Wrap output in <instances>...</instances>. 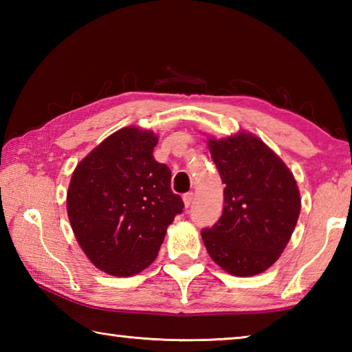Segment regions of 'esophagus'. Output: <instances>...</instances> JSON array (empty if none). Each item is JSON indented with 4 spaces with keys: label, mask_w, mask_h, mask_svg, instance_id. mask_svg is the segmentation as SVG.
Segmentation results:
<instances>
[{
    "label": "esophagus",
    "mask_w": 352,
    "mask_h": 352,
    "mask_svg": "<svg viewBox=\"0 0 352 352\" xmlns=\"http://www.w3.org/2000/svg\"><path fill=\"white\" fill-rule=\"evenodd\" d=\"M192 200H194V194L192 192H188L183 195V201H184V206L189 208L190 205H192Z\"/></svg>",
    "instance_id": "obj_1"
}]
</instances>
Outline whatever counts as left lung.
Segmentation results:
<instances>
[{
  "mask_svg": "<svg viewBox=\"0 0 352 352\" xmlns=\"http://www.w3.org/2000/svg\"><path fill=\"white\" fill-rule=\"evenodd\" d=\"M208 146L225 183V206L201 239L225 272L258 275L275 264L295 230L301 199L294 174L252 133L211 138Z\"/></svg>",
  "mask_w": 352,
  "mask_h": 352,
  "instance_id": "left-lung-1",
  "label": "left lung"
}]
</instances>
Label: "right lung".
Segmentation results:
<instances>
[{"mask_svg": "<svg viewBox=\"0 0 352 352\" xmlns=\"http://www.w3.org/2000/svg\"><path fill=\"white\" fill-rule=\"evenodd\" d=\"M157 135L118 130L93 148L71 177L67 210L83 253L99 270L132 276L152 264L183 200L170 169L153 158Z\"/></svg>", "mask_w": 352, "mask_h": 352, "instance_id": "1", "label": "right lung"}]
</instances>
